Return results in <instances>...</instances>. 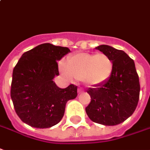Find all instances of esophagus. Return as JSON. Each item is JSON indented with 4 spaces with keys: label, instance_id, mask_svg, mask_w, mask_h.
Wrapping results in <instances>:
<instances>
[{
    "label": "esophagus",
    "instance_id": "obj_1",
    "mask_svg": "<svg viewBox=\"0 0 150 150\" xmlns=\"http://www.w3.org/2000/svg\"><path fill=\"white\" fill-rule=\"evenodd\" d=\"M83 92V90L82 88H79V89H78V93H79V94L82 93Z\"/></svg>",
    "mask_w": 150,
    "mask_h": 150
}]
</instances>
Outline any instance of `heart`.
Segmentation results:
<instances>
[{
	"instance_id": "b5f03b06",
	"label": "heart",
	"mask_w": 150,
	"mask_h": 150,
	"mask_svg": "<svg viewBox=\"0 0 150 150\" xmlns=\"http://www.w3.org/2000/svg\"><path fill=\"white\" fill-rule=\"evenodd\" d=\"M62 73L72 79L73 77L82 81L88 87H97L104 83L113 71V62L103 53H79L68 57L60 66Z\"/></svg>"
}]
</instances>
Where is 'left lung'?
<instances>
[{"instance_id":"left-lung-1","label":"left lung","mask_w":150,"mask_h":150,"mask_svg":"<svg viewBox=\"0 0 150 150\" xmlns=\"http://www.w3.org/2000/svg\"><path fill=\"white\" fill-rule=\"evenodd\" d=\"M96 50L107 54L113 62L110 77L87 93L91 102L85 108L89 119L105 126L124 122L133 114L140 96V82L134 61L122 50L101 45Z\"/></svg>"}]
</instances>
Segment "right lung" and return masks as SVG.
<instances>
[{
    "label": "right lung",
    "mask_w": 150,
    "mask_h": 150,
    "mask_svg": "<svg viewBox=\"0 0 150 150\" xmlns=\"http://www.w3.org/2000/svg\"><path fill=\"white\" fill-rule=\"evenodd\" d=\"M70 52L67 47L42 44L24 53L13 68L10 96L16 114L29 126L57 124L67 102L77 97V86L60 88L53 80L59 75L57 62Z\"/></svg>",
    "instance_id": "obj_1"
}]
</instances>
